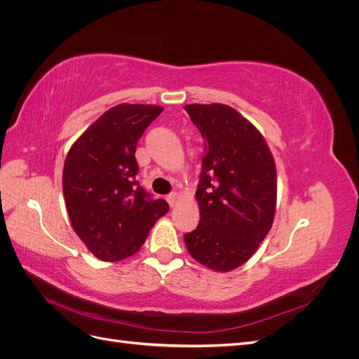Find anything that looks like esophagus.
<instances>
[{
	"instance_id": "esophagus-1",
	"label": "esophagus",
	"mask_w": 359,
	"mask_h": 359,
	"mask_svg": "<svg viewBox=\"0 0 359 359\" xmlns=\"http://www.w3.org/2000/svg\"><path fill=\"white\" fill-rule=\"evenodd\" d=\"M178 193L177 191H172V193H169L168 196H166V201L169 202V205L170 206H175L177 205V201H178Z\"/></svg>"
}]
</instances>
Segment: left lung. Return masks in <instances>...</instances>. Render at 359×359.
Returning a JSON list of instances; mask_svg holds the SVG:
<instances>
[{
	"instance_id": "obj_1",
	"label": "left lung",
	"mask_w": 359,
	"mask_h": 359,
	"mask_svg": "<svg viewBox=\"0 0 359 359\" xmlns=\"http://www.w3.org/2000/svg\"><path fill=\"white\" fill-rule=\"evenodd\" d=\"M203 137L205 156L196 190L201 220L184 235L199 264L227 273L245 264L274 222L277 170L259 130L233 107H184Z\"/></svg>"
}]
</instances>
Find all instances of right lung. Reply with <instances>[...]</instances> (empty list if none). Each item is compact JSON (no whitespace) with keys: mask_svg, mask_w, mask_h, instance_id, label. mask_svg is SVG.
I'll use <instances>...</instances> for the list:
<instances>
[{"mask_svg":"<svg viewBox=\"0 0 359 359\" xmlns=\"http://www.w3.org/2000/svg\"><path fill=\"white\" fill-rule=\"evenodd\" d=\"M156 104L111 107L76 140L64 161L62 191L73 229L104 262L135 255L169 211L136 181V145L161 114Z\"/></svg>","mask_w":359,"mask_h":359,"instance_id":"1","label":"right lung"}]
</instances>
